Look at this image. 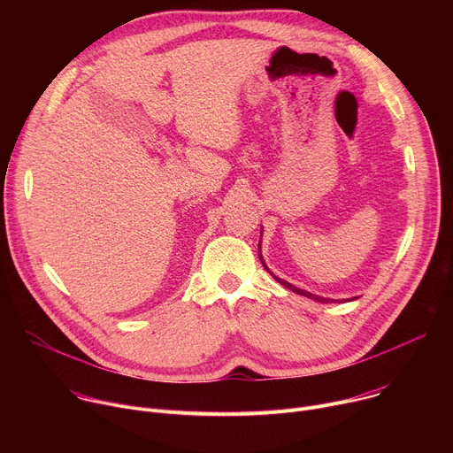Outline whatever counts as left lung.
Wrapping results in <instances>:
<instances>
[{"instance_id": "1", "label": "left lung", "mask_w": 453, "mask_h": 453, "mask_svg": "<svg viewBox=\"0 0 453 453\" xmlns=\"http://www.w3.org/2000/svg\"><path fill=\"white\" fill-rule=\"evenodd\" d=\"M260 260H262V254H260ZM262 264H264V260H262ZM264 267L267 269V265L264 264ZM269 271V269H267ZM271 273V271H269ZM276 278V281L278 283H281L283 287H287L288 290H292V292H296V294H301V296H304V297H310V299H315V301H320V303H328L330 299H325V297H317V296H313V294H310V292H306V290H303V288H297V287H294V285H290L288 281H285V280H281V278H278V276H274Z\"/></svg>"}]
</instances>
